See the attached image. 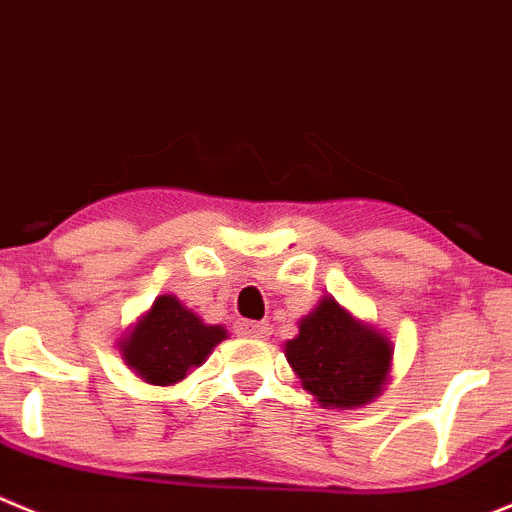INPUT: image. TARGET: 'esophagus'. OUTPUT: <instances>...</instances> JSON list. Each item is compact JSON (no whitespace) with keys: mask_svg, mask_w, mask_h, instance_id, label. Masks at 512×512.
I'll list each match as a JSON object with an SVG mask.
<instances>
[{"mask_svg":"<svg viewBox=\"0 0 512 512\" xmlns=\"http://www.w3.org/2000/svg\"><path fill=\"white\" fill-rule=\"evenodd\" d=\"M237 331L242 333V336H250V338H267L270 336V323L265 321H240L237 323Z\"/></svg>","mask_w":512,"mask_h":512,"instance_id":"34e87169","label":"esophagus"}]
</instances>
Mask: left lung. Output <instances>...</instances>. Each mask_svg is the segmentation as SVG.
I'll use <instances>...</instances> for the list:
<instances>
[{
    "instance_id": "obj_1",
    "label": "left lung",
    "mask_w": 512,
    "mask_h": 512,
    "mask_svg": "<svg viewBox=\"0 0 512 512\" xmlns=\"http://www.w3.org/2000/svg\"><path fill=\"white\" fill-rule=\"evenodd\" d=\"M298 331L285 343V358L321 407H364L384 391L394 356L391 341L356 321L331 295L305 315Z\"/></svg>"
}]
</instances>
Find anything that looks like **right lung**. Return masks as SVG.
I'll list each match as a JSON object with an SVG mask.
<instances>
[{
    "label": "right lung",
    "instance_id": "right-lung-1",
    "mask_svg": "<svg viewBox=\"0 0 512 512\" xmlns=\"http://www.w3.org/2000/svg\"><path fill=\"white\" fill-rule=\"evenodd\" d=\"M224 338L222 326H207L174 295H159L118 346L126 366L146 384L171 386L202 366Z\"/></svg>",
    "mask_w": 512,
    "mask_h": 512
}]
</instances>
